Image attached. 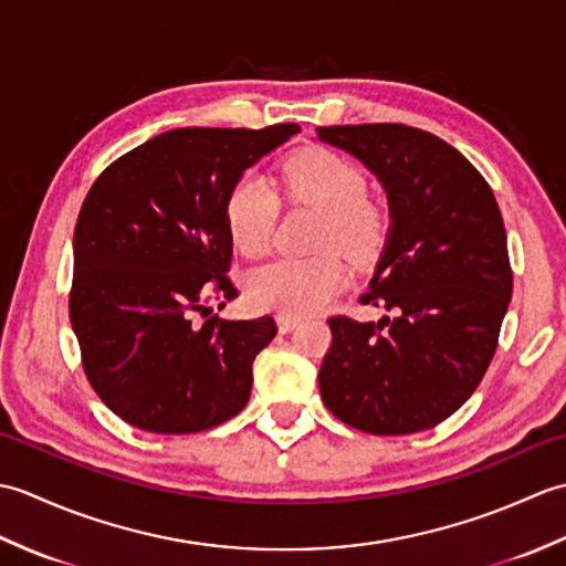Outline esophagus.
<instances>
[{"instance_id": "esophagus-1", "label": "esophagus", "mask_w": 566, "mask_h": 566, "mask_svg": "<svg viewBox=\"0 0 566 566\" xmlns=\"http://www.w3.org/2000/svg\"><path fill=\"white\" fill-rule=\"evenodd\" d=\"M298 321L302 318H296V316H276V326H280V333H292L296 326H298Z\"/></svg>"}]
</instances>
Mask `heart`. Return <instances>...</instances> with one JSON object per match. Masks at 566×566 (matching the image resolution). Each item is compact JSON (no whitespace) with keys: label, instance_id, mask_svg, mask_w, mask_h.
Listing matches in <instances>:
<instances>
[{"label":"heart","instance_id":"1","mask_svg":"<svg viewBox=\"0 0 566 566\" xmlns=\"http://www.w3.org/2000/svg\"><path fill=\"white\" fill-rule=\"evenodd\" d=\"M282 182L294 201L323 213L321 250H340L353 262L375 260L387 240V216L367 199L365 175L340 155L323 148L296 153L282 167ZM280 199L258 175L238 177L226 197V228L245 258H260L272 245ZM347 282L338 252L316 258H284L248 276L250 304L282 316H306L328 304Z\"/></svg>","mask_w":566,"mask_h":566}]
</instances>
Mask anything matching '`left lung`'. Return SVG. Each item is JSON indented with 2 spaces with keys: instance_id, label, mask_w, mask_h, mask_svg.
I'll return each instance as SVG.
<instances>
[{
  "instance_id": "8db88e82",
  "label": "left lung",
  "mask_w": 566,
  "mask_h": 566,
  "mask_svg": "<svg viewBox=\"0 0 566 566\" xmlns=\"http://www.w3.org/2000/svg\"><path fill=\"white\" fill-rule=\"evenodd\" d=\"M355 155L389 199V235L363 304L377 323L328 318L318 371L328 411L371 436L442 423L474 394L513 294L494 191L460 150L403 124L316 128Z\"/></svg>"
}]
</instances>
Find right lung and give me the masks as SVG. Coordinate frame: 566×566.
I'll list each match as a JSON object with an SVG mask.
<instances>
[{
	"instance_id": "1",
	"label": "right lung",
	"mask_w": 566,
	"mask_h": 566,
	"mask_svg": "<svg viewBox=\"0 0 566 566\" xmlns=\"http://www.w3.org/2000/svg\"><path fill=\"white\" fill-rule=\"evenodd\" d=\"M298 130H165L92 185L75 226L70 321L92 389L126 423L185 436L245 408L252 359L276 323L209 316V298L238 296L223 207L235 179Z\"/></svg>"
}]
</instances>
